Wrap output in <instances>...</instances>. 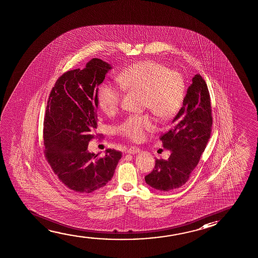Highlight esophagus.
Returning <instances> with one entry per match:
<instances>
[{
  "label": "esophagus",
  "instance_id": "obj_1",
  "mask_svg": "<svg viewBox=\"0 0 258 258\" xmlns=\"http://www.w3.org/2000/svg\"><path fill=\"white\" fill-rule=\"evenodd\" d=\"M139 152H140V149L138 147H131L127 151V153H130V154H136V153H139Z\"/></svg>",
  "mask_w": 258,
  "mask_h": 258
}]
</instances>
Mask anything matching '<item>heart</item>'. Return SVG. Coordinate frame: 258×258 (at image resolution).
Segmentation results:
<instances>
[{
	"instance_id": "heart-1",
	"label": "heart",
	"mask_w": 258,
	"mask_h": 258,
	"mask_svg": "<svg viewBox=\"0 0 258 258\" xmlns=\"http://www.w3.org/2000/svg\"><path fill=\"white\" fill-rule=\"evenodd\" d=\"M117 82L125 91L142 92L143 107L162 120L172 119L183 105L185 95L183 75L157 61L146 60L131 64L119 73ZM121 98V90L111 82L105 81L98 87L97 101L105 114H114ZM153 128L150 116L131 115L117 125L116 131L124 138L141 141Z\"/></svg>"
}]
</instances>
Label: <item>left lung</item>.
<instances>
[{"mask_svg": "<svg viewBox=\"0 0 258 258\" xmlns=\"http://www.w3.org/2000/svg\"><path fill=\"white\" fill-rule=\"evenodd\" d=\"M212 127L209 90L200 75L187 89L183 106L161 137L162 146L170 151L168 160H156L145 177L148 185L163 191L176 190L186 183L209 142Z\"/></svg>", "mask_w": 258, "mask_h": 258, "instance_id": "left-lung-1", "label": "left lung"}]
</instances>
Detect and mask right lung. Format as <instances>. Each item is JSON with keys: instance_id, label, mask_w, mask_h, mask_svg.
Wrapping results in <instances>:
<instances>
[{"instance_id": "1", "label": "right lung", "mask_w": 258, "mask_h": 258, "mask_svg": "<svg viewBox=\"0 0 258 258\" xmlns=\"http://www.w3.org/2000/svg\"><path fill=\"white\" fill-rule=\"evenodd\" d=\"M112 69L92 58L85 68L64 73L56 81L46 107L43 127L45 155L58 179L69 189L90 194L112 179L121 153L105 151L103 158L90 153L96 136L97 90Z\"/></svg>"}]
</instances>
